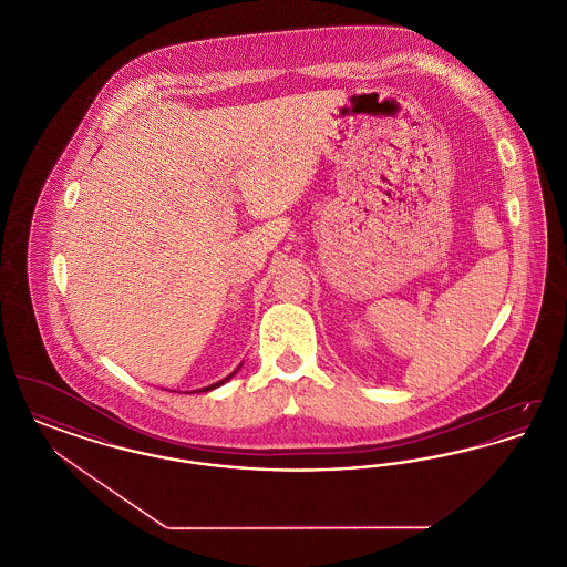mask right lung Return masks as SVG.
<instances>
[{
  "label": "right lung",
  "mask_w": 567,
  "mask_h": 567,
  "mask_svg": "<svg viewBox=\"0 0 567 567\" xmlns=\"http://www.w3.org/2000/svg\"><path fill=\"white\" fill-rule=\"evenodd\" d=\"M240 368H243V363H240V365H238V368H236V370H234V372H231V374H229V377H225V378H223V380H218V382H215V384H208V386H204V389H197V391H202V393H206V391H213V389H216V386H220V384H225V382H227V380H229V378L236 377V374H238V370H240ZM197 391H195V393H197Z\"/></svg>",
  "instance_id": "add662e5"
}]
</instances>
